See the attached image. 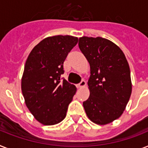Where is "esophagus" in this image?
Masks as SVG:
<instances>
[{"label": "esophagus", "mask_w": 148, "mask_h": 148, "mask_svg": "<svg viewBox=\"0 0 148 148\" xmlns=\"http://www.w3.org/2000/svg\"><path fill=\"white\" fill-rule=\"evenodd\" d=\"M86 86V81L84 80H82L80 81V84H77V87L79 88H81V87H84V86Z\"/></svg>", "instance_id": "obj_1"}]
</instances>
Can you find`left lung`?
I'll list each match as a JSON object with an SVG mask.
<instances>
[{"label":"left lung","mask_w":148,"mask_h":148,"mask_svg":"<svg viewBox=\"0 0 148 148\" xmlns=\"http://www.w3.org/2000/svg\"><path fill=\"white\" fill-rule=\"evenodd\" d=\"M90 66L88 99L83 103L86 116L106 125L123 113L132 94L129 65L123 51L102 37L83 36L78 43Z\"/></svg>","instance_id":"8db88e82"}]
</instances>
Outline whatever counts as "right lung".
<instances>
[{
	"label": "right lung",
	"instance_id": "obj_1",
	"mask_svg": "<svg viewBox=\"0 0 148 148\" xmlns=\"http://www.w3.org/2000/svg\"><path fill=\"white\" fill-rule=\"evenodd\" d=\"M71 36L45 38L32 49L26 60L21 80L25 103L35 119L45 125L59 123L65 118L76 86L62 80L64 62L77 45Z\"/></svg>",
	"mask_w": 148,
	"mask_h": 148
}]
</instances>
